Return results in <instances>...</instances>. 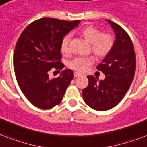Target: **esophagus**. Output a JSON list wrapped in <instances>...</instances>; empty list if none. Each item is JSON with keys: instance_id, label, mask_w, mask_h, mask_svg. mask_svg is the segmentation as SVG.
<instances>
[{"instance_id": "obj_1", "label": "esophagus", "mask_w": 147, "mask_h": 147, "mask_svg": "<svg viewBox=\"0 0 147 147\" xmlns=\"http://www.w3.org/2000/svg\"><path fill=\"white\" fill-rule=\"evenodd\" d=\"M74 77H79V76H80V74L78 72H74Z\"/></svg>"}]
</instances>
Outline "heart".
<instances>
[{"instance_id": "obj_1", "label": "heart", "mask_w": 147, "mask_h": 147, "mask_svg": "<svg viewBox=\"0 0 147 147\" xmlns=\"http://www.w3.org/2000/svg\"><path fill=\"white\" fill-rule=\"evenodd\" d=\"M80 35L90 44L92 53L97 57H103L110 53L113 46V38L108 33H101L100 30L94 26L84 27L80 31ZM61 51L63 53H69V37L63 38L61 43ZM94 63L90 57H80L74 59L69 63L71 69L78 72H84L88 70Z\"/></svg>"}]
</instances>
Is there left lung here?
<instances>
[{"label":"left lung","instance_id":"1","mask_svg":"<svg viewBox=\"0 0 147 147\" xmlns=\"http://www.w3.org/2000/svg\"><path fill=\"white\" fill-rule=\"evenodd\" d=\"M114 30L116 40L110 53L96 67L105 74L97 82L94 76H87L89 84L82 95L86 104L94 110L104 111L114 107L129 90L136 69L134 44L125 30L116 23L107 20Z\"/></svg>","mask_w":147,"mask_h":147}]
</instances>
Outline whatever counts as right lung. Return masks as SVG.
I'll return each mask as SVG.
<instances>
[{
  "label": "right lung",
  "instance_id": "obj_1",
  "mask_svg": "<svg viewBox=\"0 0 147 147\" xmlns=\"http://www.w3.org/2000/svg\"><path fill=\"white\" fill-rule=\"evenodd\" d=\"M80 22L40 18L28 25L18 38L13 53L15 77L23 94L35 107L51 109L62 100L74 72L66 69L53 79L49 78L48 72L64 67L61 43Z\"/></svg>",
  "mask_w": 147,
  "mask_h": 147
}]
</instances>
